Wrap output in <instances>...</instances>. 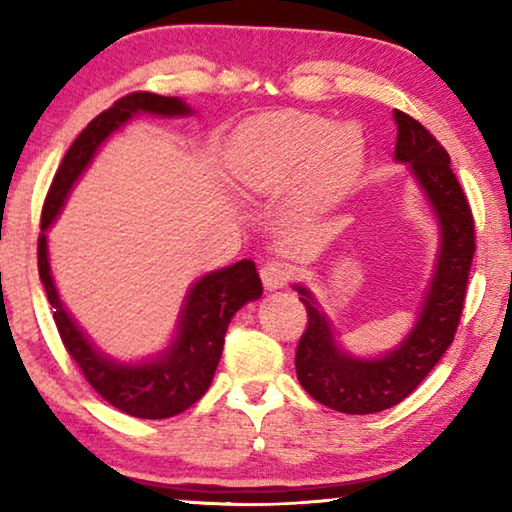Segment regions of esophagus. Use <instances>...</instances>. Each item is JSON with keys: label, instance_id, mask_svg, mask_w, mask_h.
I'll return each mask as SVG.
<instances>
[{"label": "esophagus", "instance_id": "1", "mask_svg": "<svg viewBox=\"0 0 512 512\" xmlns=\"http://www.w3.org/2000/svg\"><path fill=\"white\" fill-rule=\"evenodd\" d=\"M293 277V266L284 259H271L262 266V282L266 289H282Z\"/></svg>", "mask_w": 512, "mask_h": 512}]
</instances>
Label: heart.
Returning <instances> with one entry per match:
<instances>
[{
	"instance_id": "1",
	"label": "heart",
	"mask_w": 512,
	"mask_h": 512,
	"mask_svg": "<svg viewBox=\"0 0 512 512\" xmlns=\"http://www.w3.org/2000/svg\"><path fill=\"white\" fill-rule=\"evenodd\" d=\"M302 167L314 192L339 189L361 162V135L354 126H332L309 112H273L246 121L225 151V169L241 187L273 189Z\"/></svg>"
}]
</instances>
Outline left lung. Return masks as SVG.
I'll list each match as a JSON object with an SVG mask.
<instances>
[{"instance_id": "8db88e82", "label": "left lung", "mask_w": 512, "mask_h": 512, "mask_svg": "<svg viewBox=\"0 0 512 512\" xmlns=\"http://www.w3.org/2000/svg\"><path fill=\"white\" fill-rule=\"evenodd\" d=\"M395 160L406 162L440 225V253L418 323L393 352L357 359L336 345L329 320L305 287L296 289L307 309V329L296 350L298 381L329 409L366 415L400 404L429 375L454 341L463 314L467 277L474 257V216L449 153L436 137L402 110H395Z\"/></svg>"}]
</instances>
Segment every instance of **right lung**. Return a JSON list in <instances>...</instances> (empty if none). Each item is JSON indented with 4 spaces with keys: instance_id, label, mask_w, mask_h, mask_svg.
<instances>
[{
    "instance_id": "right-lung-1",
    "label": "right lung",
    "mask_w": 512,
    "mask_h": 512,
    "mask_svg": "<svg viewBox=\"0 0 512 512\" xmlns=\"http://www.w3.org/2000/svg\"><path fill=\"white\" fill-rule=\"evenodd\" d=\"M137 112H151L162 117L192 115V108L178 97H160L153 92H133L117 99L108 110L94 117L83 133L69 146L63 162L51 183L45 205H42L40 237H38V271L45 284L49 305L60 339L69 357L81 368L83 377L103 400L133 418L162 420L187 411L205 395L219 366L225 329L232 316L250 300L262 296V280L255 262L225 266L221 271L203 275L185 300L180 314L176 339L160 357L144 363H119L108 359L90 343L74 318L67 314L58 298L54 277L49 271L47 230L65 205L76 180L92 162L94 153L108 137L124 126Z\"/></svg>"
}]
</instances>
